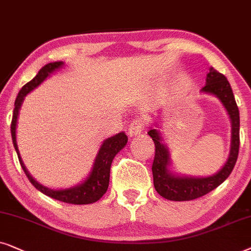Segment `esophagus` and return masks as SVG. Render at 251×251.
I'll use <instances>...</instances> for the list:
<instances>
[{"label": "esophagus", "instance_id": "34e87169", "mask_svg": "<svg viewBox=\"0 0 251 251\" xmlns=\"http://www.w3.org/2000/svg\"><path fill=\"white\" fill-rule=\"evenodd\" d=\"M146 124H145V120L142 118H134L129 124V128H128V134L129 136H134V135H138L140 134L143 131V128H145Z\"/></svg>", "mask_w": 251, "mask_h": 251}]
</instances>
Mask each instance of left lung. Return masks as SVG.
Here are the masks:
<instances>
[{"label":"left lung","instance_id":"left-lung-1","mask_svg":"<svg viewBox=\"0 0 251 251\" xmlns=\"http://www.w3.org/2000/svg\"><path fill=\"white\" fill-rule=\"evenodd\" d=\"M203 92L210 93L219 98L228 112L232 120V148L229 157L223 169L208 178H185L170 175L166 165L169 164L168 150L160 143V136L156 129H150L148 134L155 143V158L152 162L153 186L160 196L171 201H190L204 196L217 188L228 178L234 169L240 148V115L235 98L228 80L222 73L212 68L209 69L206 83L202 88Z\"/></svg>","mask_w":251,"mask_h":251}]
</instances>
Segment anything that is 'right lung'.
Listing matches in <instances>:
<instances>
[{"mask_svg": "<svg viewBox=\"0 0 251 251\" xmlns=\"http://www.w3.org/2000/svg\"><path fill=\"white\" fill-rule=\"evenodd\" d=\"M62 62H55V63H48V64L41 68V70L38 72L34 78L31 81L23 86V88L19 91L18 96H17L15 101V109H13V115L11 120V136L13 147H15L17 155H18L19 163H21L23 170H24L26 176H27L29 182L35 187L36 189L45 194V195L49 196V198L57 200V201L69 203V204H89V203H94L99 201L103 195L106 193L109 187V180H110V168H111L112 159L115 156L122 150L124 147L127 143V136L125 133H119L112 138L106 139L101 148L99 150L98 156H96L94 166H93V171L91 172V176L85 180V182L81 183L80 186H76L75 188H70L65 190H52L49 188H46L39 182H36L34 179L29 176L27 170H26L25 165L23 164V160L19 156L18 147H17L16 142V124L17 118H18V112L21 109V105L24 100L25 95L28 94L32 89H34L36 86H39L49 73L55 71L59 66H62Z\"/></svg>", "mask_w": 251, "mask_h": 251, "instance_id": "obj_1", "label": "right lung"}]
</instances>
